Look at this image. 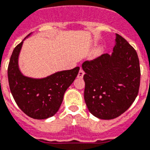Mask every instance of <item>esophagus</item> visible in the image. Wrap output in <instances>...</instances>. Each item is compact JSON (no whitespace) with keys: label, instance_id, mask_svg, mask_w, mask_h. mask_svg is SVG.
Listing matches in <instances>:
<instances>
[{"label":"esophagus","instance_id":"1","mask_svg":"<svg viewBox=\"0 0 150 150\" xmlns=\"http://www.w3.org/2000/svg\"><path fill=\"white\" fill-rule=\"evenodd\" d=\"M84 71L83 69H80L79 71V74H78V78H79V79H82L83 76H84Z\"/></svg>","mask_w":150,"mask_h":150}]
</instances>
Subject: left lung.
Segmentation results:
<instances>
[{
	"mask_svg": "<svg viewBox=\"0 0 150 150\" xmlns=\"http://www.w3.org/2000/svg\"><path fill=\"white\" fill-rule=\"evenodd\" d=\"M111 55L83 62L84 100L95 117L109 120L128 109L136 99L140 82L137 53L125 39L116 34Z\"/></svg>",
	"mask_w": 150,
	"mask_h": 150,
	"instance_id": "left-lung-1",
	"label": "left lung"
}]
</instances>
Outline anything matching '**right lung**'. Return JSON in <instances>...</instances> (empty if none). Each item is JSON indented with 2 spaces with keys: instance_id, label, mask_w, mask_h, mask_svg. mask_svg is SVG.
<instances>
[{
  "instance_id": "obj_1",
  "label": "right lung",
  "mask_w": 150,
  "mask_h": 150,
  "mask_svg": "<svg viewBox=\"0 0 150 150\" xmlns=\"http://www.w3.org/2000/svg\"><path fill=\"white\" fill-rule=\"evenodd\" d=\"M23 41L14 48L9 62L7 75L10 91L25 114L35 119H46L59 110L65 92L72 84L80 68L58 71L40 79L24 76L18 65Z\"/></svg>"
}]
</instances>
